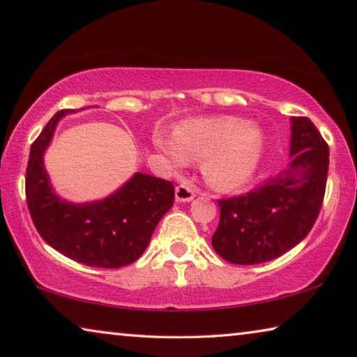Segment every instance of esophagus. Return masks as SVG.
<instances>
[{"label":"esophagus","instance_id":"obj_1","mask_svg":"<svg viewBox=\"0 0 357 357\" xmlns=\"http://www.w3.org/2000/svg\"><path fill=\"white\" fill-rule=\"evenodd\" d=\"M174 197H176V202H192L193 198H195V192H193L190 187H187L184 184H181L176 187V190H174Z\"/></svg>","mask_w":357,"mask_h":357}]
</instances>
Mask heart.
<instances>
[{
	"instance_id": "obj_1",
	"label": "heart",
	"mask_w": 357,
	"mask_h": 357,
	"mask_svg": "<svg viewBox=\"0 0 357 357\" xmlns=\"http://www.w3.org/2000/svg\"><path fill=\"white\" fill-rule=\"evenodd\" d=\"M263 130L234 116L187 119L172 135L159 130L154 146L173 167L202 159V172L219 190H234L245 184L264 153Z\"/></svg>"
}]
</instances>
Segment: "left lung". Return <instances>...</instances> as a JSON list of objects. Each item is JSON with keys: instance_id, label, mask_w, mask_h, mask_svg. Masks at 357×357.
Returning <instances> with one entry per match:
<instances>
[{"instance_id": "8db88e82", "label": "left lung", "mask_w": 357, "mask_h": 357, "mask_svg": "<svg viewBox=\"0 0 357 357\" xmlns=\"http://www.w3.org/2000/svg\"><path fill=\"white\" fill-rule=\"evenodd\" d=\"M289 164L245 195L219 200L213 247L234 264L279 258L304 239L321 209L329 146L309 118L293 116Z\"/></svg>"}]
</instances>
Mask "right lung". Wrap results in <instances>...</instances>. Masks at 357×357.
<instances>
[{"label": "right lung", "mask_w": 357, "mask_h": 357, "mask_svg": "<svg viewBox=\"0 0 357 357\" xmlns=\"http://www.w3.org/2000/svg\"><path fill=\"white\" fill-rule=\"evenodd\" d=\"M48 121L29 151L26 167V203L42 239L74 261L114 269L142 257L157 223L174 202L170 181L135 173L128 183L102 200L72 203L53 190L44 165V154L63 116Z\"/></svg>", "instance_id": "add662e5"}]
</instances>
